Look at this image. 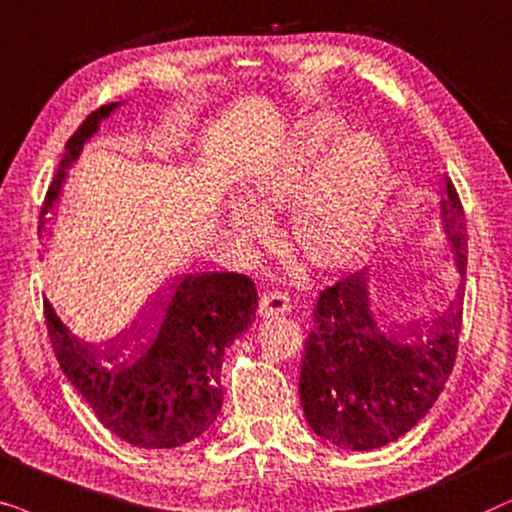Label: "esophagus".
<instances>
[{
    "instance_id": "34e87169",
    "label": "esophagus",
    "mask_w": 512,
    "mask_h": 512,
    "mask_svg": "<svg viewBox=\"0 0 512 512\" xmlns=\"http://www.w3.org/2000/svg\"><path fill=\"white\" fill-rule=\"evenodd\" d=\"M257 311H260V316H264V318L290 311V297L281 290H267L260 299V309Z\"/></svg>"
}]
</instances>
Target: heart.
Returning a JSON list of instances; mask_svg holds the SVG:
<instances>
[{
    "label": "heart",
    "instance_id": "obj_1",
    "mask_svg": "<svg viewBox=\"0 0 512 512\" xmlns=\"http://www.w3.org/2000/svg\"><path fill=\"white\" fill-rule=\"evenodd\" d=\"M388 189V159L374 138L339 117H318L285 159L252 185L250 199L264 210L297 206L295 238L313 262H349L370 238ZM229 222L252 241L267 224L250 203L231 201Z\"/></svg>",
    "mask_w": 512,
    "mask_h": 512
}]
</instances>
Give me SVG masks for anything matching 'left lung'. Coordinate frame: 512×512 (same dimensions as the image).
<instances>
[{"label":"left lung","instance_id":"8db88e82","mask_svg":"<svg viewBox=\"0 0 512 512\" xmlns=\"http://www.w3.org/2000/svg\"><path fill=\"white\" fill-rule=\"evenodd\" d=\"M442 229L466 274V215L447 177ZM463 290L426 330L388 335L374 320L367 274L320 292L304 342L299 398L311 431L332 445L367 452L398 440L431 410L459 351Z\"/></svg>","mask_w":512,"mask_h":512}]
</instances>
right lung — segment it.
<instances>
[{"mask_svg":"<svg viewBox=\"0 0 512 512\" xmlns=\"http://www.w3.org/2000/svg\"><path fill=\"white\" fill-rule=\"evenodd\" d=\"M119 102L88 114L67 140L39 220L53 210L84 142ZM257 309L255 283L243 274L180 276L142 323L109 342L79 337L44 299L46 330L70 384L117 438L145 449H170L206 433L222 410L224 349L248 330Z\"/></svg>","mask_w":512,"mask_h":512,"instance_id":"add662e5","label":"right lung"}]
</instances>
